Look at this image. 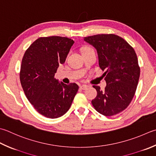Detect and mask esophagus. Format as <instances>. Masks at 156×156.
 <instances>
[{
	"label": "esophagus",
	"instance_id": "1",
	"mask_svg": "<svg viewBox=\"0 0 156 156\" xmlns=\"http://www.w3.org/2000/svg\"><path fill=\"white\" fill-rule=\"evenodd\" d=\"M80 88H81L82 90H86L87 88H88V86H87V85H85V84H82L80 87Z\"/></svg>",
	"mask_w": 156,
	"mask_h": 156
}]
</instances>
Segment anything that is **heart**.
<instances>
[{
  "label": "heart",
  "instance_id": "obj_1",
  "mask_svg": "<svg viewBox=\"0 0 156 156\" xmlns=\"http://www.w3.org/2000/svg\"><path fill=\"white\" fill-rule=\"evenodd\" d=\"M89 49H92V48H89V47H86V48H84V49H83V51H86V50H89Z\"/></svg>",
  "mask_w": 156,
  "mask_h": 156
}]
</instances>
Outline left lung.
I'll return each mask as SVG.
<instances>
[{"label":"left lung","mask_w":156,"mask_h":156,"mask_svg":"<svg viewBox=\"0 0 156 156\" xmlns=\"http://www.w3.org/2000/svg\"><path fill=\"white\" fill-rule=\"evenodd\" d=\"M84 41L97 50L100 68L105 72L107 86L101 90L93 86L97 95L92 100L97 112L112 116L122 112L132 101L140 76V68L134 48L115 34H97Z\"/></svg>","instance_id":"obj_1"}]
</instances>
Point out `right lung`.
<instances>
[{"label": "right lung", "instance_id": "1", "mask_svg": "<svg viewBox=\"0 0 156 156\" xmlns=\"http://www.w3.org/2000/svg\"><path fill=\"white\" fill-rule=\"evenodd\" d=\"M74 43L66 37H41L24 53L20 76L21 87L36 110L47 118L65 114L78 90L76 83L66 84L54 78Z\"/></svg>", "mask_w": 156, "mask_h": 156}]
</instances>
